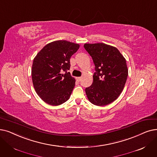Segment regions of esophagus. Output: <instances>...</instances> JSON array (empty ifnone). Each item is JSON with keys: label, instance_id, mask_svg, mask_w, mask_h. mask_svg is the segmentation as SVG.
Listing matches in <instances>:
<instances>
[{"label": "esophagus", "instance_id": "obj_1", "mask_svg": "<svg viewBox=\"0 0 157 157\" xmlns=\"http://www.w3.org/2000/svg\"><path fill=\"white\" fill-rule=\"evenodd\" d=\"M76 80H77L78 81H80L81 80V77H78V78H76Z\"/></svg>", "mask_w": 157, "mask_h": 157}]
</instances>
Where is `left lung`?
I'll use <instances>...</instances> for the list:
<instances>
[{"mask_svg": "<svg viewBox=\"0 0 157 157\" xmlns=\"http://www.w3.org/2000/svg\"><path fill=\"white\" fill-rule=\"evenodd\" d=\"M84 47L95 70L92 85L85 89L88 99L96 106L110 104L124 87L128 75L126 59L116 47L103 43L85 44Z\"/></svg>", "mask_w": 157, "mask_h": 157, "instance_id": "8db88e82", "label": "left lung"}]
</instances>
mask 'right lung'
I'll return each instance as SVG.
<instances>
[{"label": "right lung", "instance_id": "right-lung-1", "mask_svg": "<svg viewBox=\"0 0 157 157\" xmlns=\"http://www.w3.org/2000/svg\"><path fill=\"white\" fill-rule=\"evenodd\" d=\"M79 48L67 40L54 41L44 46L33 59V84L45 103L60 105L71 97L76 80L71 76L70 58Z\"/></svg>", "mask_w": 157, "mask_h": 157}]
</instances>
